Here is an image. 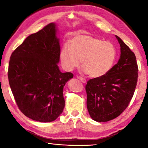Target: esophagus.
I'll return each mask as SVG.
<instances>
[{"label": "esophagus", "mask_w": 148, "mask_h": 148, "mask_svg": "<svg viewBox=\"0 0 148 148\" xmlns=\"http://www.w3.org/2000/svg\"><path fill=\"white\" fill-rule=\"evenodd\" d=\"M77 79H79L81 82H82V83H84V84H86V80L84 78H83L82 77H80V76H77Z\"/></svg>", "instance_id": "1"}]
</instances>
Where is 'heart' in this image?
Masks as SVG:
<instances>
[{
    "mask_svg": "<svg viewBox=\"0 0 148 148\" xmlns=\"http://www.w3.org/2000/svg\"><path fill=\"white\" fill-rule=\"evenodd\" d=\"M117 56L116 47L112 42L88 34H78L64 45L60 52L63 68L71 71L78 67L82 60L84 71L91 77L104 76L111 70Z\"/></svg>",
    "mask_w": 148,
    "mask_h": 148,
    "instance_id": "obj_1",
    "label": "heart"
}]
</instances>
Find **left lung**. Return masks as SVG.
<instances>
[{"instance_id":"left-lung-1","label":"left lung","mask_w":148,"mask_h":148,"mask_svg":"<svg viewBox=\"0 0 148 148\" xmlns=\"http://www.w3.org/2000/svg\"><path fill=\"white\" fill-rule=\"evenodd\" d=\"M121 56L104 76L87 82V107L93 120L107 122L118 117L129 106L137 86L138 66L134 52L120 38Z\"/></svg>"}]
</instances>
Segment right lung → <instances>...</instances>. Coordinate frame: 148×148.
I'll return each instance as SVG.
<instances>
[{
  "instance_id": "obj_1",
  "label": "right lung",
  "mask_w": 148,
  "mask_h": 148,
  "mask_svg": "<svg viewBox=\"0 0 148 148\" xmlns=\"http://www.w3.org/2000/svg\"><path fill=\"white\" fill-rule=\"evenodd\" d=\"M56 25L50 23L31 34L10 58L8 78L18 108L34 121L52 122L64 108L63 88L73 78L60 71L59 40Z\"/></svg>"
}]
</instances>
